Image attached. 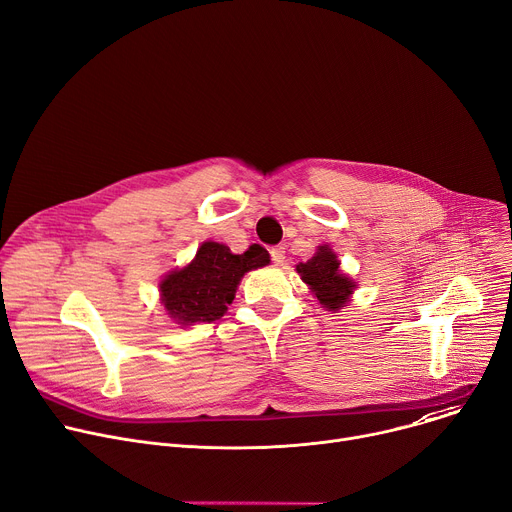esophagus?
Here are the masks:
<instances>
[{"label": "esophagus", "mask_w": 512, "mask_h": 512, "mask_svg": "<svg viewBox=\"0 0 512 512\" xmlns=\"http://www.w3.org/2000/svg\"><path fill=\"white\" fill-rule=\"evenodd\" d=\"M269 255H271V261H273L275 265H282L284 259H286V249H284V247H273V249L269 251Z\"/></svg>", "instance_id": "34e87169"}]
</instances>
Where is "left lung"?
Returning a JSON list of instances; mask_svg holds the SVG:
<instances>
[{"label": "left lung", "instance_id": "1", "mask_svg": "<svg viewBox=\"0 0 512 512\" xmlns=\"http://www.w3.org/2000/svg\"><path fill=\"white\" fill-rule=\"evenodd\" d=\"M339 265L337 255L329 247H320L312 259L296 267L318 302L329 310H339L347 304L355 288V282L339 271Z\"/></svg>", "mask_w": 512, "mask_h": 512}]
</instances>
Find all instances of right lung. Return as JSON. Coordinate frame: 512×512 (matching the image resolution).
Instances as JSON below:
<instances>
[{
	"label": "right lung",
	"mask_w": 512,
	"mask_h": 512,
	"mask_svg": "<svg viewBox=\"0 0 512 512\" xmlns=\"http://www.w3.org/2000/svg\"><path fill=\"white\" fill-rule=\"evenodd\" d=\"M267 263L269 253L259 245L235 255L226 245L204 243L188 267L171 271L161 282V300L179 324L212 322L235 300L241 277Z\"/></svg>",
	"instance_id": "add662e5"
}]
</instances>
